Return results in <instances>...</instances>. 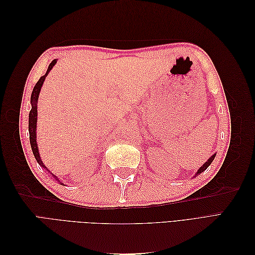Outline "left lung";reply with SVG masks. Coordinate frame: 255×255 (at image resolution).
I'll use <instances>...</instances> for the list:
<instances>
[{
    "label": "left lung",
    "mask_w": 255,
    "mask_h": 255,
    "mask_svg": "<svg viewBox=\"0 0 255 255\" xmlns=\"http://www.w3.org/2000/svg\"><path fill=\"white\" fill-rule=\"evenodd\" d=\"M215 156H216V154H214V155L213 156H211L210 158H208V160L206 161V163L201 167V168H200L199 169V170H198V172L196 173V175H198V174H200V173H202L203 171H205L206 170V168L208 167V166H210L211 164H212V161L214 160V158H215Z\"/></svg>",
    "instance_id": "8db88e82"
}]
</instances>
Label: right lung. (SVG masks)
<instances>
[{"mask_svg": "<svg viewBox=\"0 0 255 255\" xmlns=\"http://www.w3.org/2000/svg\"><path fill=\"white\" fill-rule=\"evenodd\" d=\"M56 64V59H54L52 63L49 65L48 68V71L45 73V75L41 76L35 85V87L33 89L32 92V97H30V104H32V110L29 112V116H28V132H29V142H30V146H32V151L34 156L36 158V160L38 161V164H39L41 167L43 168H47L43 164H42V160L39 156V152H38V146H37V142H36V123H37V103H38V97H39V92L40 89L42 87V84L45 80V76L48 75V73L50 72L51 69L53 68V66ZM48 170V169H47ZM49 171V170H48ZM50 172V171H49ZM53 177H55L56 180H58V177H56L54 174H52ZM59 182V181H58Z\"/></svg>", "mask_w": 255, "mask_h": 255, "instance_id": "1", "label": "right lung"}]
</instances>
